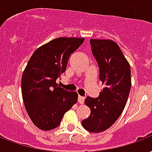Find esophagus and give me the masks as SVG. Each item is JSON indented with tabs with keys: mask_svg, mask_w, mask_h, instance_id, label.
Here are the masks:
<instances>
[{
	"mask_svg": "<svg viewBox=\"0 0 152 152\" xmlns=\"http://www.w3.org/2000/svg\"><path fill=\"white\" fill-rule=\"evenodd\" d=\"M85 102V97L82 96H78V102H79L80 104H83Z\"/></svg>",
	"mask_w": 152,
	"mask_h": 152,
	"instance_id": "34e87169",
	"label": "esophagus"
}]
</instances>
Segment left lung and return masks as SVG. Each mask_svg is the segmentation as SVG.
Here are the masks:
<instances>
[{"instance_id": "1", "label": "left lung", "mask_w": 152, "mask_h": 152, "mask_svg": "<svg viewBox=\"0 0 152 152\" xmlns=\"http://www.w3.org/2000/svg\"><path fill=\"white\" fill-rule=\"evenodd\" d=\"M91 48L99 67V79L105 87L98 97L87 96L85 104L91 113L82 121L85 130L98 133L116 122L124 110L131 87L130 67L116 42L90 39Z\"/></svg>"}]
</instances>
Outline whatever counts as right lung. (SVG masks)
I'll return each instance as SVG.
<instances>
[{"instance_id":"right-lung-1","label":"right lung","mask_w":152,"mask_h":152,"mask_svg":"<svg viewBox=\"0 0 152 152\" xmlns=\"http://www.w3.org/2000/svg\"><path fill=\"white\" fill-rule=\"evenodd\" d=\"M84 41L54 39L38 48L28 61L22 77V98L31 121L41 130L58 127L64 113L77 102L78 94L60 88L56 80L66 71L71 54Z\"/></svg>"}]
</instances>
